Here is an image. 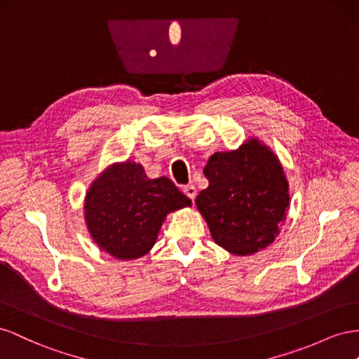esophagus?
<instances>
[{"mask_svg": "<svg viewBox=\"0 0 359 359\" xmlns=\"http://www.w3.org/2000/svg\"><path fill=\"white\" fill-rule=\"evenodd\" d=\"M183 192H185V196H187L188 198H191L192 201H194V198L197 197V188L194 187V185H187V187H183Z\"/></svg>", "mask_w": 359, "mask_h": 359, "instance_id": "esophagus-1", "label": "esophagus"}]
</instances>
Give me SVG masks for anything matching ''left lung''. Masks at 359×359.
<instances>
[{
	"mask_svg": "<svg viewBox=\"0 0 359 359\" xmlns=\"http://www.w3.org/2000/svg\"><path fill=\"white\" fill-rule=\"evenodd\" d=\"M209 187L197 196L215 243L234 255L264 250L280 234L290 196L278 156L259 138L217 151L204 167Z\"/></svg>",
	"mask_w": 359,
	"mask_h": 359,
	"instance_id": "8db88e82",
	"label": "left lung"
}]
</instances>
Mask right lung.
I'll return each instance as SVG.
<instances>
[{
	"instance_id": "obj_1",
	"label": "right lung",
	"mask_w": 359,
	"mask_h": 359,
	"mask_svg": "<svg viewBox=\"0 0 359 359\" xmlns=\"http://www.w3.org/2000/svg\"><path fill=\"white\" fill-rule=\"evenodd\" d=\"M192 206L167 177L149 179L132 161L111 163L91 183L84 219L97 247L120 260L146 255L167 215Z\"/></svg>"
}]
</instances>
